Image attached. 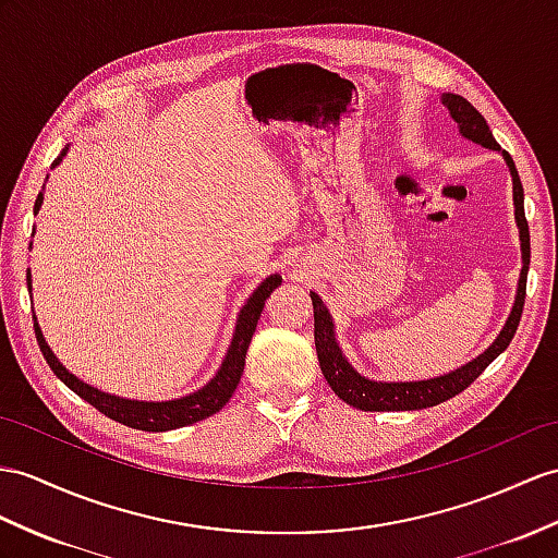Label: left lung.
Returning <instances> with one entry per match:
<instances>
[{"instance_id":"8db88e82","label":"left lung","mask_w":558,"mask_h":558,"mask_svg":"<svg viewBox=\"0 0 558 558\" xmlns=\"http://www.w3.org/2000/svg\"><path fill=\"white\" fill-rule=\"evenodd\" d=\"M442 106L450 111L452 120L459 125V134L466 137L469 142L481 144L485 148H493L499 151V144L493 137V130L487 125V120L475 111V108L459 94H442ZM507 166L511 170L513 180V206H515V225H519L521 234V251H523V269L519 277V291H515V301L511 307V315L505 324V329L499 331L495 343L487 348L483 355L471 360L469 364L459 366V369L442 374L436 378H428V381H407V384H386V381H372V378H364L352 369V364L345 360L343 350L338 348L336 333H333V319L329 310L322 303L317 293H310L312 307H315V345H317V357L326 381H329L331 390L343 402L357 407L362 412H410V410H426V407H436L445 400L459 396L461 390H466L475 378H478L485 366L490 364L495 357L507 350L511 338L519 329V322L523 315V303H525V281H527V265H530V232H527V220H525V208H523V184L519 180V172H515L513 160L507 151H501Z\"/></svg>"}]
</instances>
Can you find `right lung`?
Listing matches in <instances>:
<instances>
[{"label":"right lung","instance_id":"add662e5","mask_svg":"<svg viewBox=\"0 0 558 558\" xmlns=\"http://www.w3.org/2000/svg\"><path fill=\"white\" fill-rule=\"evenodd\" d=\"M65 151H68V146L63 148L61 156L53 160V166H59L61 158L65 156ZM43 198L45 196H43V192H39L37 201H35V213L43 208ZM31 281L33 279H31V269H28V291L33 289ZM277 287H281V277L269 275L260 283V287L253 291V295L248 298V303L241 307L232 345H229L222 366L217 369V374L210 378V381L196 392H189V396H184V398L168 400V402L125 400V398H118V396H108V392H104L99 388H92L89 384L80 381L77 376H73L57 360V355H53L51 348L45 341L43 329H39V324H37V317H33L35 319V336H37L39 350H43L47 364L51 366V372L57 374L61 381L75 392V396H80L92 407H97L101 414H106L108 418H113V421H118V424H125L130 428L154 430V433L172 430V428H182V426L196 424V421L213 416L215 412L222 410V407L229 402V398L234 396V390H236V386L241 381V374H243V364H246V352H248V345H251V338L255 333L257 319H260V315H263L265 301Z\"/></svg>","mask_w":558,"mask_h":558}]
</instances>
